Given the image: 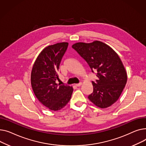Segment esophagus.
Listing matches in <instances>:
<instances>
[{"instance_id":"esophagus-1","label":"esophagus","mask_w":146,"mask_h":146,"mask_svg":"<svg viewBox=\"0 0 146 146\" xmlns=\"http://www.w3.org/2000/svg\"><path fill=\"white\" fill-rule=\"evenodd\" d=\"M82 85V82H80L79 84H75V85L76 87H80V86H81V85Z\"/></svg>"}]
</instances>
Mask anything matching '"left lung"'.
Here are the masks:
<instances>
[{
    "mask_svg": "<svg viewBox=\"0 0 146 146\" xmlns=\"http://www.w3.org/2000/svg\"><path fill=\"white\" fill-rule=\"evenodd\" d=\"M86 61L91 71H97L98 79L92 81L93 92L88 99L101 108L110 107L118 100L127 81V75L121 59L105 43L77 42L72 46Z\"/></svg>",
    "mask_w": 146,
    "mask_h": 146,
    "instance_id": "left-lung-1",
    "label": "left lung"
}]
</instances>
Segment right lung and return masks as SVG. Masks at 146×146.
<instances>
[{"instance_id": "add662e5", "label": "right lung", "mask_w": 146, "mask_h": 146, "mask_svg": "<svg viewBox=\"0 0 146 146\" xmlns=\"http://www.w3.org/2000/svg\"><path fill=\"white\" fill-rule=\"evenodd\" d=\"M68 46V42H61L45 48L35 60L31 72V85L36 97L42 104L54 111L68 103L73 92L72 87L56 83L59 65Z\"/></svg>"}]
</instances>
